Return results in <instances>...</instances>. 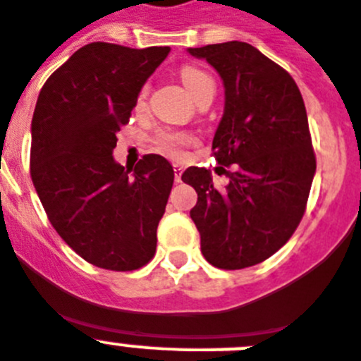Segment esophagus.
Returning a JSON list of instances; mask_svg holds the SVG:
<instances>
[{
	"instance_id": "esophagus-1",
	"label": "esophagus",
	"mask_w": 361,
	"mask_h": 361,
	"mask_svg": "<svg viewBox=\"0 0 361 361\" xmlns=\"http://www.w3.org/2000/svg\"><path fill=\"white\" fill-rule=\"evenodd\" d=\"M181 174H183V167L176 165V169H174V178H176L178 183H180V181H181Z\"/></svg>"
}]
</instances>
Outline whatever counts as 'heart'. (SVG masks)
<instances>
[{"instance_id": "1", "label": "heart", "mask_w": 361, "mask_h": 361, "mask_svg": "<svg viewBox=\"0 0 361 361\" xmlns=\"http://www.w3.org/2000/svg\"><path fill=\"white\" fill-rule=\"evenodd\" d=\"M181 80L187 86V90L190 92V95L196 97L201 90L204 87L214 86L212 77L207 73V71L200 70L196 66H185L181 68ZM145 99V90H142L140 97H138V104L144 102ZM192 142V136L187 135V133L180 131H169V129H164V131H158L157 136H154V147L157 151L164 152L165 157L171 158H181L183 157V147Z\"/></svg>"}]
</instances>
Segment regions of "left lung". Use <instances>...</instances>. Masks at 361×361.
I'll use <instances>...</instances> for the list:
<instances>
[{
    "mask_svg": "<svg viewBox=\"0 0 361 361\" xmlns=\"http://www.w3.org/2000/svg\"><path fill=\"white\" fill-rule=\"evenodd\" d=\"M225 84V111L212 140L217 164L230 167L225 190L207 169L188 167L190 210L201 253L221 269H243L271 257L306 212L317 160L306 106L293 77L241 41L188 48Z\"/></svg>",
    "mask_w": 361,
    "mask_h": 361,
    "instance_id": "8db88e82",
    "label": "left lung"
}]
</instances>
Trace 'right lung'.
Returning <instances> with one entry per match:
<instances>
[{"label": "right lung", "instance_id": "add662e5", "mask_svg": "<svg viewBox=\"0 0 361 361\" xmlns=\"http://www.w3.org/2000/svg\"><path fill=\"white\" fill-rule=\"evenodd\" d=\"M169 47L90 43L48 77L32 118L30 176L51 226L84 261L133 271L157 252L174 171L160 154L116 164V133Z\"/></svg>", "mask_w": 361, "mask_h": 361}]
</instances>
